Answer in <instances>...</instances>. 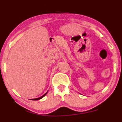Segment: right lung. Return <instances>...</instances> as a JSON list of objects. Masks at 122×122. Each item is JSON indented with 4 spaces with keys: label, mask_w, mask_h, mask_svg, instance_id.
Here are the masks:
<instances>
[{
    "label": "right lung",
    "mask_w": 122,
    "mask_h": 122,
    "mask_svg": "<svg viewBox=\"0 0 122 122\" xmlns=\"http://www.w3.org/2000/svg\"><path fill=\"white\" fill-rule=\"evenodd\" d=\"M48 92H46V93H45V94H44L43 95H42V96H41V97H39V98H35V99H31V100H33V101H36V100H39V99H41V98H43V97H44V96H45V95H46L47 93H48Z\"/></svg>",
    "instance_id": "1"
}]
</instances>
